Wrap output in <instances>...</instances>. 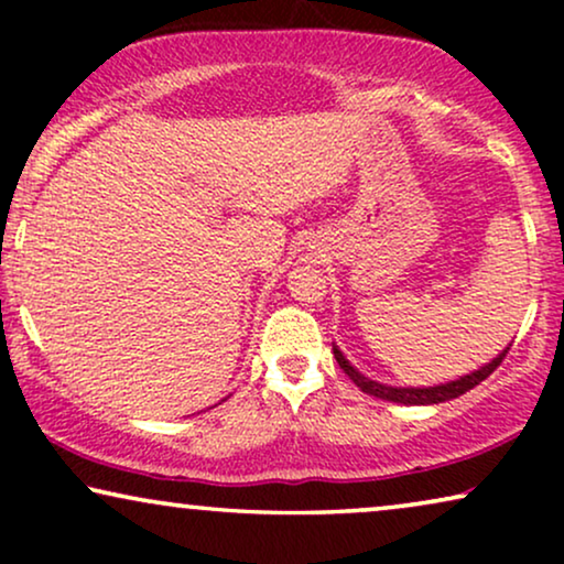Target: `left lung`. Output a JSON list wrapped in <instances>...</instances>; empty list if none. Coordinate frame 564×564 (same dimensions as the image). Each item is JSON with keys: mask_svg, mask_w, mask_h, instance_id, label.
<instances>
[{"mask_svg": "<svg viewBox=\"0 0 564 564\" xmlns=\"http://www.w3.org/2000/svg\"><path fill=\"white\" fill-rule=\"evenodd\" d=\"M508 349H511V344H508L506 349L500 351L496 359L488 361V365H485V367L475 369V372H469L465 377H459V380H452V382H444V384H434V388H392V384H382V382L369 380V377L361 375L359 369H354L349 365V359L344 357L338 346H334V357L338 361V367H341L344 372L349 375V380L357 384L361 392H367V395L390 400V403H403V405H436V403H446V400H452V398L465 395L467 390H473L475 384H480L485 377H490L500 367V361L506 359Z\"/></svg>", "mask_w": 564, "mask_h": 564, "instance_id": "1", "label": "left lung"}]
</instances>
